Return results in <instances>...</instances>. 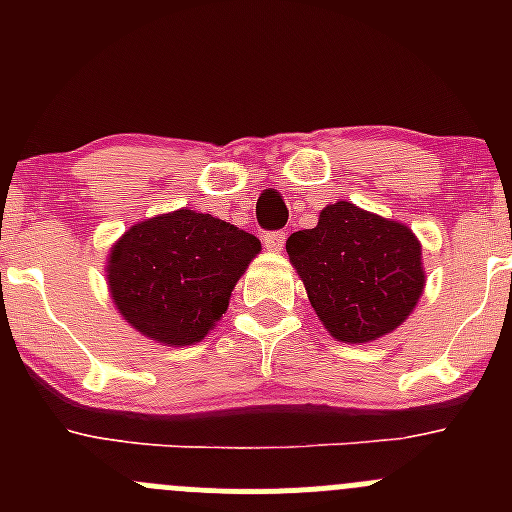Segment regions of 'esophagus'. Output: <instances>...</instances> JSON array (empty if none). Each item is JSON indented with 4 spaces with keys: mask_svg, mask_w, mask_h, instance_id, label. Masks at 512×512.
<instances>
[{
    "mask_svg": "<svg viewBox=\"0 0 512 512\" xmlns=\"http://www.w3.org/2000/svg\"><path fill=\"white\" fill-rule=\"evenodd\" d=\"M285 240H287V235H285V232H280V230L265 232V235H262V245H265L270 252L285 250Z\"/></svg>",
    "mask_w": 512,
    "mask_h": 512,
    "instance_id": "1",
    "label": "esophagus"
}]
</instances>
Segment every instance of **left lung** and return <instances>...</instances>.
<instances>
[{
	"mask_svg": "<svg viewBox=\"0 0 512 512\" xmlns=\"http://www.w3.org/2000/svg\"><path fill=\"white\" fill-rule=\"evenodd\" d=\"M287 255L324 329L344 344L399 329L426 287L411 227L347 200L327 205L312 230L292 232Z\"/></svg>",
	"mask_w": 512,
	"mask_h": 512,
	"instance_id": "1",
	"label": "left lung"
}]
</instances>
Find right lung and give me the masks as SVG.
Listing matches in <instances>:
<instances>
[{
	"mask_svg": "<svg viewBox=\"0 0 512 512\" xmlns=\"http://www.w3.org/2000/svg\"><path fill=\"white\" fill-rule=\"evenodd\" d=\"M262 245L255 235L180 208L128 227L106 260L118 314L163 347H190L223 319Z\"/></svg>",
	"mask_w": 512,
	"mask_h": 512,
	"instance_id": "obj_1",
	"label": "right lung"
}]
</instances>
